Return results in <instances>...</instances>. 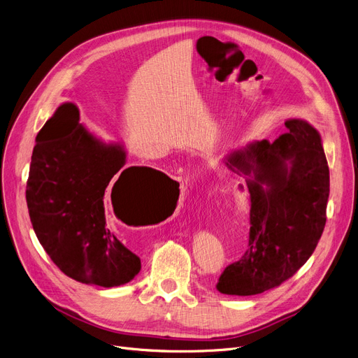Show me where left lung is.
<instances>
[{
  "mask_svg": "<svg viewBox=\"0 0 358 358\" xmlns=\"http://www.w3.org/2000/svg\"><path fill=\"white\" fill-rule=\"evenodd\" d=\"M273 143L253 141L229 153L228 169L245 176L250 238L217 289L251 296L282 285L308 262L327 222L329 169L318 130L301 118Z\"/></svg>",
  "mask_w": 358,
  "mask_h": 358,
  "instance_id": "obj_1",
  "label": "left lung"
}]
</instances>
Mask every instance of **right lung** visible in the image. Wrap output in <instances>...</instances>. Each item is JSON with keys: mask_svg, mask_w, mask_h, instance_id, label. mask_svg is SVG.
I'll return each instance as SVG.
<instances>
[{"mask_svg": "<svg viewBox=\"0 0 358 358\" xmlns=\"http://www.w3.org/2000/svg\"><path fill=\"white\" fill-rule=\"evenodd\" d=\"M125 157L122 144L103 143L79 122L72 102L36 137L26 191L31 225L52 262L76 282L115 287L141 268L108 227L105 195L118 217L117 206L149 208L163 183L175 180L147 166L121 169Z\"/></svg>", "mask_w": 358, "mask_h": 358, "instance_id": "obj_1", "label": "right lung"}]
</instances>
